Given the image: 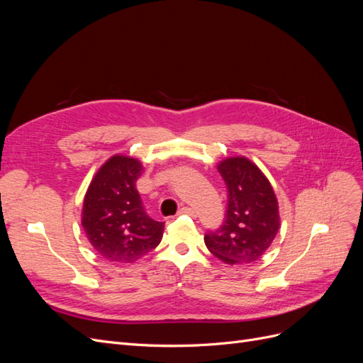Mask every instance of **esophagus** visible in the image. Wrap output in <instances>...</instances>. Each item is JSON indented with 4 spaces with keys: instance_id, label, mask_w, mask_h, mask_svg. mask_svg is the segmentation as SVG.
<instances>
[{
    "instance_id": "1",
    "label": "esophagus",
    "mask_w": 363,
    "mask_h": 363,
    "mask_svg": "<svg viewBox=\"0 0 363 363\" xmlns=\"http://www.w3.org/2000/svg\"><path fill=\"white\" fill-rule=\"evenodd\" d=\"M179 215H191V216H195V211L188 206H183L180 211H179Z\"/></svg>"
}]
</instances>
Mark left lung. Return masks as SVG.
Wrapping results in <instances>:
<instances>
[{
    "label": "left lung",
    "mask_w": 363,
    "mask_h": 363,
    "mask_svg": "<svg viewBox=\"0 0 363 363\" xmlns=\"http://www.w3.org/2000/svg\"><path fill=\"white\" fill-rule=\"evenodd\" d=\"M218 171L227 184V211L223 225L204 236L206 247L227 265L256 262L280 228L277 196L265 174L247 157H227Z\"/></svg>",
    "instance_id": "left-lung-1"
}]
</instances>
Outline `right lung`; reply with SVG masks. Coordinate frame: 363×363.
<instances>
[{"label": "right lung", "instance_id": "1", "mask_svg": "<svg viewBox=\"0 0 363 363\" xmlns=\"http://www.w3.org/2000/svg\"><path fill=\"white\" fill-rule=\"evenodd\" d=\"M142 171L138 159L115 155L86 191L82 225L94 250L108 262H136L162 240L164 223L147 215L136 189Z\"/></svg>", "mask_w": 363, "mask_h": 363}]
</instances>
